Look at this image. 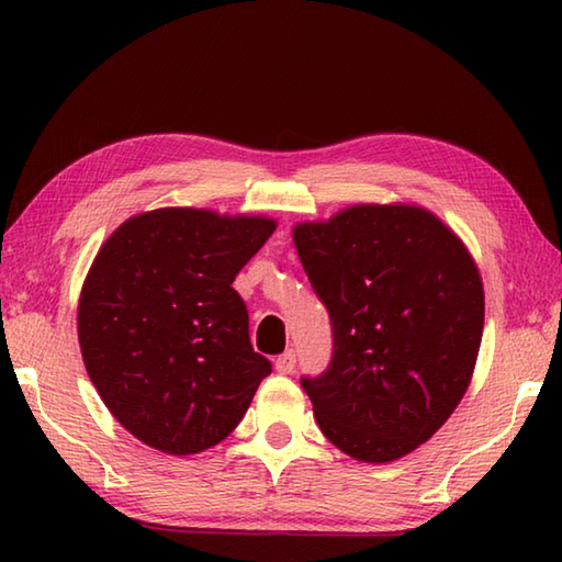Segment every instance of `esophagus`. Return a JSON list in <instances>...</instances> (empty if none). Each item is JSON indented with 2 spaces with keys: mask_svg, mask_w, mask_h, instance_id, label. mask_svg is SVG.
Segmentation results:
<instances>
[{
  "mask_svg": "<svg viewBox=\"0 0 562 562\" xmlns=\"http://www.w3.org/2000/svg\"><path fill=\"white\" fill-rule=\"evenodd\" d=\"M294 364H296V355L294 350L282 352L278 360H274V369H278L280 374H292L294 372Z\"/></svg>",
  "mask_w": 562,
  "mask_h": 562,
  "instance_id": "34e87169",
  "label": "esophagus"
}]
</instances>
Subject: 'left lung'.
Listing matches in <instances>:
<instances>
[{
	"mask_svg": "<svg viewBox=\"0 0 562 562\" xmlns=\"http://www.w3.org/2000/svg\"><path fill=\"white\" fill-rule=\"evenodd\" d=\"M333 328L324 374L302 376L333 445L367 463L417 449L471 384L485 296L461 238L415 205H355L294 226Z\"/></svg>",
	"mask_w": 562,
	"mask_h": 562,
	"instance_id": "1",
	"label": "left lung"
}]
</instances>
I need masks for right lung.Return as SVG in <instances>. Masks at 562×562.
<instances>
[{"mask_svg":"<svg viewBox=\"0 0 562 562\" xmlns=\"http://www.w3.org/2000/svg\"><path fill=\"white\" fill-rule=\"evenodd\" d=\"M274 226L161 207L123 222L93 258L77 312L83 367L139 441L188 457L241 423L272 364L250 345L232 282Z\"/></svg>","mask_w":562,"mask_h":562,"instance_id":"add662e5","label":"right lung"}]
</instances>
